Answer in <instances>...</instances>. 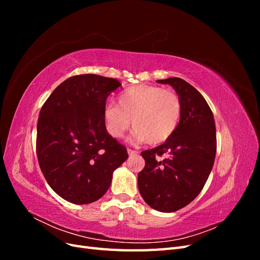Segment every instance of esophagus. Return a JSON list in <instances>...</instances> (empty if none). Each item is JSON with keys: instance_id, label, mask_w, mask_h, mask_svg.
I'll list each match as a JSON object with an SVG mask.
<instances>
[{"instance_id": "esophagus-1", "label": "esophagus", "mask_w": 260, "mask_h": 260, "mask_svg": "<svg viewBox=\"0 0 260 260\" xmlns=\"http://www.w3.org/2000/svg\"><path fill=\"white\" fill-rule=\"evenodd\" d=\"M128 154L129 156H135L138 154L137 151H135V149H131V148H128Z\"/></svg>"}]
</instances>
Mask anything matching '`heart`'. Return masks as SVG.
Returning a JSON list of instances; mask_svg holds the SVG:
<instances>
[{"mask_svg": "<svg viewBox=\"0 0 260 260\" xmlns=\"http://www.w3.org/2000/svg\"><path fill=\"white\" fill-rule=\"evenodd\" d=\"M181 112L182 105L176 92L156 85L139 84L121 94L118 106L111 104L104 108V121L109 135L120 139L132 120L135 140L157 145L174 135Z\"/></svg>", "mask_w": 260, "mask_h": 260, "instance_id": "1", "label": "heart"}]
</instances>
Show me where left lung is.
<instances>
[{"instance_id": "obj_1", "label": "left lung", "mask_w": 260, "mask_h": 260, "mask_svg": "<svg viewBox=\"0 0 260 260\" xmlns=\"http://www.w3.org/2000/svg\"><path fill=\"white\" fill-rule=\"evenodd\" d=\"M157 82L176 90L182 112L166 142L141 153L145 167L138 175V186L147 205L172 212L190 204L205 185L215 161L216 127L210 107L194 86L177 77Z\"/></svg>"}]
</instances>
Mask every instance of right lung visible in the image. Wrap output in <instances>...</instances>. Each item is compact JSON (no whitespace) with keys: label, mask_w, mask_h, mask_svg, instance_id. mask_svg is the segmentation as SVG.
I'll use <instances>...</instances> for the list:
<instances>
[{"label":"right lung","mask_w":260,"mask_h":260,"mask_svg":"<svg viewBox=\"0 0 260 260\" xmlns=\"http://www.w3.org/2000/svg\"><path fill=\"white\" fill-rule=\"evenodd\" d=\"M121 83L85 74L61 82L43 104L37 125V156L46 182L73 204L98 201L113 172L128 158L125 146L106 130L104 108Z\"/></svg>","instance_id":"right-lung-1"}]
</instances>
